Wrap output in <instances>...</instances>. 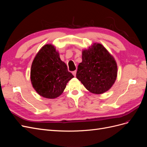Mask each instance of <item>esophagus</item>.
Here are the masks:
<instances>
[{
  "mask_svg": "<svg viewBox=\"0 0 147 147\" xmlns=\"http://www.w3.org/2000/svg\"><path fill=\"white\" fill-rule=\"evenodd\" d=\"M76 74H77V70H75V71H73V72H72V74L74 75L75 77L76 76Z\"/></svg>",
  "mask_w": 147,
  "mask_h": 147,
  "instance_id": "esophagus-1",
  "label": "esophagus"
}]
</instances>
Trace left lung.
Masks as SVG:
<instances>
[{"label":"left lung","mask_w":147,"mask_h":147,"mask_svg":"<svg viewBox=\"0 0 147 147\" xmlns=\"http://www.w3.org/2000/svg\"><path fill=\"white\" fill-rule=\"evenodd\" d=\"M76 77L89 91L102 94L116 80L117 63L105 47L94 43L82 51V62L78 66Z\"/></svg>","instance_id":"obj_1"}]
</instances>
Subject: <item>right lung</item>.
I'll list each match as a JSON object with an SVG mask.
<instances>
[{"label":"right lung","instance_id":"obj_1","mask_svg":"<svg viewBox=\"0 0 147 147\" xmlns=\"http://www.w3.org/2000/svg\"><path fill=\"white\" fill-rule=\"evenodd\" d=\"M74 77L59 57L55 47L48 44L39 50L32 62L30 80L39 95L55 99L63 92L66 84Z\"/></svg>","mask_w":147,"mask_h":147}]
</instances>
